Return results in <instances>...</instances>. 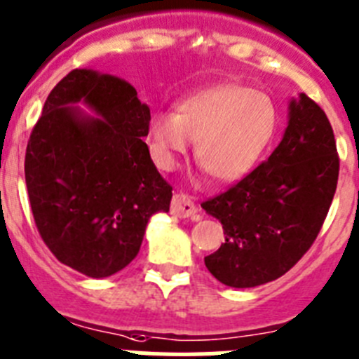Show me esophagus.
I'll return each instance as SVG.
<instances>
[{
  "mask_svg": "<svg viewBox=\"0 0 359 359\" xmlns=\"http://www.w3.org/2000/svg\"><path fill=\"white\" fill-rule=\"evenodd\" d=\"M170 212L174 213L180 219H189V217H194L197 213L196 205L185 194H174L172 201H170Z\"/></svg>",
  "mask_w": 359,
  "mask_h": 359,
  "instance_id": "obj_1",
  "label": "esophagus"
}]
</instances>
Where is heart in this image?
Instances as JSON below:
<instances>
[{
    "label": "heart",
    "instance_id": "1",
    "mask_svg": "<svg viewBox=\"0 0 359 359\" xmlns=\"http://www.w3.org/2000/svg\"><path fill=\"white\" fill-rule=\"evenodd\" d=\"M278 104L244 85H219L177 104L176 114L156 111L149 123L154 162L176 167L194 140L196 162L219 182H236L251 172L274 140Z\"/></svg>",
    "mask_w": 359,
    "mask_h": 359
}]
</instances>
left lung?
Returning a JSON list of instances; mask_svg holds the SVG:
<instances>
[{"mask_svg":"<svg viewBox=\"0 0 359 359\" xmlns=\"http://www.w3.org/2000/svg\"><path fill=\"white\" fill-rule=\"evenodd\" d=\"M340 158L327 115L301 94L265 162L203 203L226 242L205 258L213 278L233 288L274 281L306 255L333 203Z\"/></svg>","mask_w":359,"mask_h":359,"instance_id":"left-lung-1","label":"left lung"}]
</instances>
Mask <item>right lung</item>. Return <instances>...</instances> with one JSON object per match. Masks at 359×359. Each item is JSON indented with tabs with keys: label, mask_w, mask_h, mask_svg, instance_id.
<instances>
[{
	"label": "right lung",
	"mask_w": 359,
	"mask_h": 359,
	"mask_svg": "<svg viewBox=\"0 0 359 359\" xmlns=\"http://www.w3.org/2000/svg\"><path fill=\"white\" fill-rule=\"evenodd\" d=\"M80 100L100 117L70 107ZM149 121L128 81L74 69L49 92L29 135L25 177L39 235L58 262L88 278L123 271L151 215L169 212L172 187L142 140Z\"/></svg>",
	"instance_id": "1"
}]
</instances>
